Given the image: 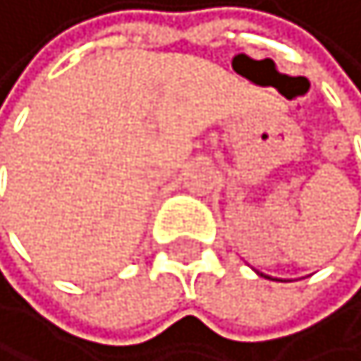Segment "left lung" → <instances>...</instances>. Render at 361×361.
<instances>
[{
    "mask_svg": "<svg viewBox=\"0 0 361 361\" xmlns=\"http://www.w3.org/2000/svg\"><path fill=\"white\" fill-rule=\"evenodd\" d=\"M258 274H260V271H258ZM260 276H265V274H260ZM267 279H269V276H267Z\"/></svg>",
    "mask_w": 361,
    "mask_h": 361,
    "instance_id": "8db88e82",
    "label": "left lung"
}]
</instances>
